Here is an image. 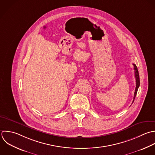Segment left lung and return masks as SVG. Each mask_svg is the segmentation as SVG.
Masks as SVG:
<instances>
[{
  "instance_id": "obj_1",
  "label": "left lung",
  "mask_w": 155,
  "mask_h": 155,
  "mask_svg": "<svg viewBox=\"0 0 155 155\" xmlns=\"http://www.w3.org/2000/svg\"><path fill=\"white\" fill-rule=\"evenodd\" d=\"M133 65L134 66V70H135V78H136V88H135V92L134 93V100H133V102L132 103H134V100L135 98V97L137 95V92H138V88L140 87V75H139V72H138V68L136 66V64H133Z\"/></svg>"
}]
</instances>
